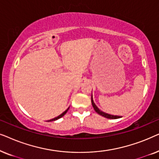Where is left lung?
<instances>
[{
    "label": "left lung",
    "instance_id": "8db88e82",
    "mask_svg": "<svg viewBox=\"0 0 159 159\" xmlns=\"http://www.w3.org/2000/svg\"><path fill=\"white\" fill-rule=\"evenodd\" d=\"M91 102H92L93 106V108H94V109H95V111H96L98 114L101 115V116L106 117V118H107V119H119V118H121V117L120 116H114V115H111V114H106V113H104L103 111H101L99 110V108H98L96 106H95V104L94 103V102H93V97H91Z\"/></svg>",
    "mask_w": 159,
    "mask_h": 159
}]
</instances>
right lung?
I'll list each match as a JSON object with an SVG mask.
<instances>
[{
	"instance_id": "add662e5",
	"label": "right lung",
	"mask_w": 159,
	"mask_h": 159,
	"mask_svg": "<svg viewBox=\"0 0 159 159\" xmlns=\"http://www.w3.org/2000/svg\"><path fill=\"white\" fill-rule=\"evenodd\" d=\"M69 108H67V109H66V111H64V113H62V114H61V115H59V116H57V117H56V118H54V119H50V120H48V121H55V120H57V119H58L61 118V117H62V116H64V115H65V114H66V113L67 112V111H68V110H69Z\"/></svg>"
}]
</instances>
